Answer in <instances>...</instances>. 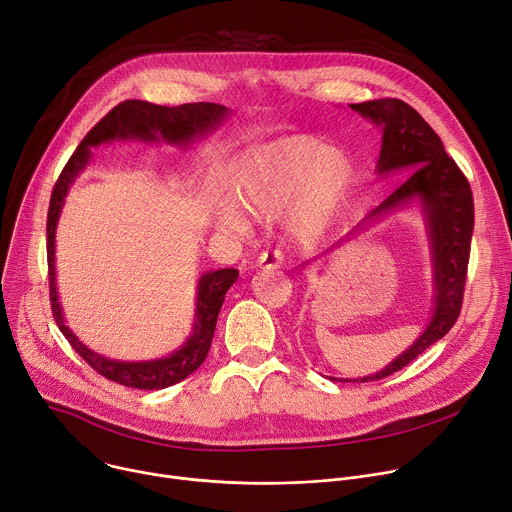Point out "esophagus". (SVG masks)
Wrapping results in <instances>:
<instances>
[{"instance_id": "1", "label": "esophagus", "mask_w": 512, "mask_h": 512, "mask_svg": "<svg viewBox=\"0 0 512 512\" xmlns=\"http://www.w3.org/2000/svg\"><path fill=\"white\" fill-rule=\"evenodd\" d=\"M259 265L263 269H280L284 265V253L280 249H273V251H265L259 257Z\"/></svg>"}]
</instances>
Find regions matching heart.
<instances>
[{"instance_id":"1","label":"heart","mask_w":512,"mask_h":512,"mask_svg":"<svg viewBox=\"0 0 512 512\" xmlns=\"http://www.w3.org/2000/svg\"><path fill=\"white\" fill-rule=\"evenodd\" d=\"M353 185V163L339 151L312 136H288L249 149L237 169L241 204L265 218L292 210V232L314 239L331 224ZM228 222L245 228L241 214Z\"/></svg>"}]
</instances>
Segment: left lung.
I'll list each match as a JSON object with an SVG mask.
<instances>
[{
	"instance_id": "8db88e82",
	"label": "left lung",
	"mask_w": 512,
	"mask_h": 512,
	"mask_svg": "<svg viewBox=\"0 0 512 512\" xmlns=\"http://www.w3.org/2000/svg\"><path fill=\"white\" fill-rule=\"evenodd\" d=\"M349 108L378 124L384 132L378 175L400 169L412 171L402 185L365 216L359 228L378 222L386 214L408 206L412 200L421 202L429 230L435 282V308L429 327L378 374L353 380L369 382L396 374L433 343L443 339L455 324L461 312L463 290H466L474 232V198L466 175L445 153L437 132L412 106L396 98H384L351 104Z\"/></svg>"
}]
</instances>
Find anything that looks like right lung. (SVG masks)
<instances>
[{
	"mask_svg": "<svg viewBox=\"0 0 512 512\" xmlns=\"http://www.w3.org/2000/svg\"><path fill=\"white\" fill-rule=\"evenodd\" d=\"M228 116V110L220 104L198 102V104H181L177 108L157 106L143 100H126L112 108L94 128H91L71 159L67 161L65 169L61 171L51 204H49V218H46V259H49V286H51V308L53 316L59 324L61 333L69 341V345L91 365L100 376L138 390H161L169 388L190 374L204 363L214 329L218 312L222 308L224 296L228 288L237 282L239 271L237 269H218L208 271L200 277L198 282V300H196V320L194 331L177 351L169 357L153 359V361H116L104 355H98L85 347L65 324V316L59 304L57 280H55V232L57 220L61 216V208L65 196L69 192V185L77 177V173L87 165L91 147H98L102 143H110L114 138H138V141H167L171 145H188L196 136H202L214 128Z\"/></svg>",
	"mask_w": 512,
	"mask_h": 512,
	"instance_id": "add662e5",
	"label": "right lung"
}]
</instances>
